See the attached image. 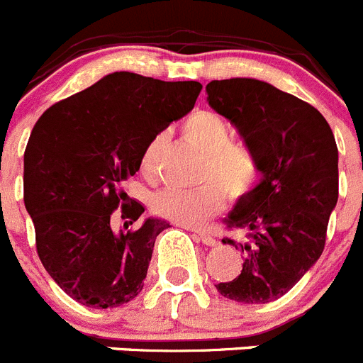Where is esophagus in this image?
I'll return each instance as SVG.
<instances>
[{"instance_id":"obj_1","label":"esophagus","mask_w":363,"mask_h":363,"mask_svg":"<svg viewBox=\"0 0 363 363\" xmlns=\"http://www.w3.org/2000/svg\"><path fill=\"white\" fill-rule=\"evenodd\" d=\"M194 234L198 235L199 241L203 242V245H207V247H216V245H218V239H216L214 235L211 234V232H207V230H196Z\"/></svg>"}]
</instances>
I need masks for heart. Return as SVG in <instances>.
<instances>
[{"label":"heart","instance_id":"b5f03b06","mask_svg":"<svg viewBox=\"0 0 363 363\" xmlns=\"http://www.w3.org/2000/svg\"><path fill=\"white\" fill-rule=\"evenodd\" d=\"M182 135L205 155L201 179L207 182L192 191L165 189L152 198L151 207L160 218L198 227L225 207V191L235 201L247 198L261 179V165L250 149L232 142L230 125L212 111L191 113L182 124ZM164 142V135H156L145 144L140 155L142 174L155 176Z\"/></svg>","mask_w":363,"mask_h":363}]
</instances>
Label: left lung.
<instances>
[{"label":"left lung","instance_id":"obj_1","mask_svg":"<svg viewBox=\"0 0 363 363\" xmlns=\"http://www.w3.org/2000/svg\"><path fill=\"white\" fill-rule=\"evenodd\" d=\"M207 102L230 121L257 156L261 182L225 218L245 241L234 281L216 284L242 304H266L290 291L318 261L338 199V149L318 109L264 81H212Z\"/></svg>","mask_w":363,"mask_h":363}]
</instances>
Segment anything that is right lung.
<instances>
[{"label": "right lung", "mask_w": 363, "mask_h": 363, "mask_svg": "<svg viewBox=\"0 0 363 363\" xmlns=\"http://www.w3.org/2000/svg\"><path fill=\"white\" fill-rule=\"evenodd\" d=\"M203 86L165 82L136 73H109L46 109L25 151V207L34 221L45 270L73 301L106 310L144 288L156 235L167 221L147 218L136 230L111 228V214L133 221L124 182L140 169L152 136L179 121ZM128 228V223H124Z\"/></svg>", "instance_id": "obj_1"}]
</instances>
